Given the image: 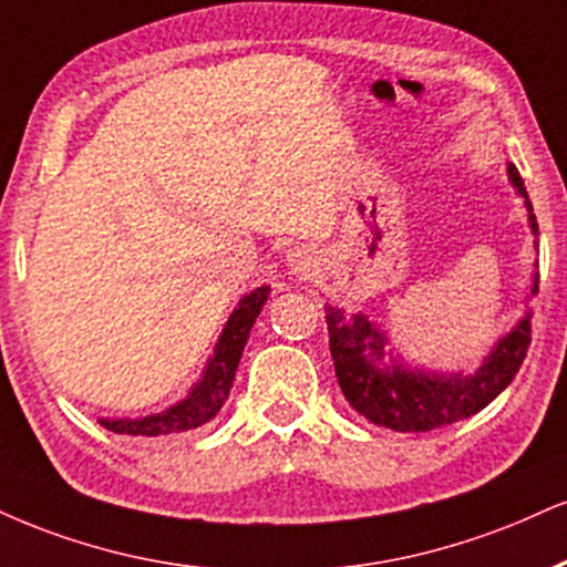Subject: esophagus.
Masks as SVG:
<instances>
[{"label": "esophagus", "instance_id": "1", "mask_svg": "<svg viewBox=\"0 0 567 567\" xmlns=\"http://www.w3.org/2000/svg\"><path fill=\"white\" fill-rule=\"evenodd\" d=\"M285 261H288L290 275H296L298 279H311L319 271V254L313 248H309V245H298V248H292Z\"/></svg>", "mask_w": 567, "mask_h": 567}]
</instances>
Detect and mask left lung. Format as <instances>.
<instances>
[{
	"instance_id": "1",
	"label": "left lung",
	"mask_w": 567,
	"mask_h": 567,
	"mask_svg": "<svg viewBox=\"0 0 567 567\" xmlns=\"http://www.w3.org/2000/svg\"><path fill=\"white\" fill-rule=\"evenodd\" d=\"M507 176L515 193L523 197L530 231L538 237L534 206L513 163H507ZM534 245L538 250V240ZM536 292L538 264H534L525 301ZM324 311L332 364L346 401L361 417L399 433H427L486 409L520 370L530 346V317H534V311L525 309L513 330L504 332L494 349L483 357L478 370L467 374L412 367L391 349V340L367 313H346L338 306H327Z\"/></svg>"
}]
</instances>
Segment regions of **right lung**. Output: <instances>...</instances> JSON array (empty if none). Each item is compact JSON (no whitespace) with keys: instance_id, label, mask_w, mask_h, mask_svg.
<instances>
[{"instance_id":"add662e5","label":"right lung","mask_w":567,"mask_h":567,"mask_svg":"<svg viewBox=\"0 0 567 567\" xmlns=\"http://www.w3.org/2000/svg\"><path fill=\"white\" fill-rule=\"evenodd\" d=\"M269 285L245 292L240 303L235 306V311L229 313L200 380L189 388V393L182 401H176V404L163 409L158 414H145V417H102L100 425L118 435H147V439H155V435L195 431V427L214 420L221 412L224 401L229 399V388L235 383V372L237 364H240L245 343H248L250 327L256 324L264 303L269 301Z\"/></svg>"}]
</instances>
